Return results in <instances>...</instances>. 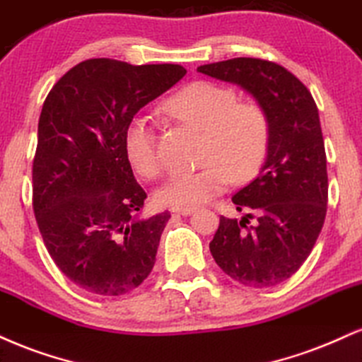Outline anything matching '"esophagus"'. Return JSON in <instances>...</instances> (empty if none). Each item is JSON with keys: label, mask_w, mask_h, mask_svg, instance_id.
Instances as JSON below:
<instances>
[{"label": "esophagus", "mask_w": 362, "mask_h": 362, "mask_svg": "<svg viewBox=\"0 0 362 362\" xmlns=\"http://www.w3.org/2000/svg\"><path fill=\"white\" fill-rule=\"evenodd\" d=\"M194 211V208H173V214L177 215H191Z\"/></svg>", "instance_id": "esophagus-1"}]
</instances>
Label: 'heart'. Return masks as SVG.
<instances>
[{"instance_id":"1","label":"heart","mask_w":362,"mask_h":362,"mask_svg":"<svg viewBox=\"0 0 362 362\" xmlns=\"http://www.w3.org/2000/svg\"><path fill=\"white\" fill-rule=\"evenodd\" d=\"M165 112L203 130L199 169H177L157 189L160 205L193 208L210 202L233 182L257 176L271 144V122L264 106L239 100L235 89L197 81L165 101ZM125 154L140 176L154 180L163 171L156 132L137 117L125 130Z\"/></svg>"}]
</instances>
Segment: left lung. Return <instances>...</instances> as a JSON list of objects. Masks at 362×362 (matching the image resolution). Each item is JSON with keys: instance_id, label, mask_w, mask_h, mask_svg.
<instances>
[{"instance_id": "obj_1", "label": "left lung", "mask_w": 362, "mask_h": 362, "mask_svg": "<svg viewBox=\"0 0 362 362\" xmlns=\"http://www.w3.org/2000/svg\"><path fill=\"white\" fill-rule=\"evenodd\" d=\"M199 72L239 84L264 106L271 122L266 163L232 202L242 220L220 216L210 252L225 274L250 288H269L307 261L329 202L327 156L312 93L279 64L235 57ZM256 218L250 226L248 220Z\"/></svg>"}]
</instances>
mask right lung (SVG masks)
Instances as JSON below:
<instances>
[{
  "label": "right lung",
  "instance_id": "add662e5",
  "mask_svg": "<svg viewBox=\"0 0 362 362\" xmlns=\"http://www.w3.org/2000/svg\"><path fill=\"white\" fill-rule=\"evenodd\" d=\"M185 74L180 64L88 59L45 98L32 168L33 214L55 266L83 290L125 295L154 267L171 214L137 218L147 193L123 140L135 113Z\"/></svg>",
  "mask_w": 362,
  "mask_h": 362
}]
</instances>
